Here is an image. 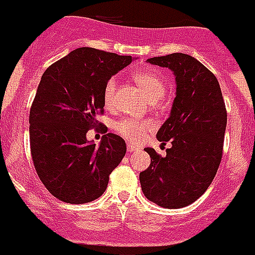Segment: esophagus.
Instances as JSON below:
<instances>
[{
  "label": "esophagus",
  "instance_id": "esophagus-1",
  "mask_svg": "<svg viewBox=\"0 0 255 255\" xmlns=\"http://www.w3.org/2000/svg\"><path fill=\"white\" fill-rule=\"evenodd\" d=\"M127 150H128V152H135V151H137L138 148L136 147V146H133V145H131V143H128V146H127Z\"/></svg>",
  "mask_w": 255,
  "mask_h": 255
}]
</instances>
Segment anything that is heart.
Returning a JSON list of instances; mask_svg holds the SVG:
<instances>
[{"label":"heart","instance_id":"b5f03b06","mask_svg":"<svg viewBox=\"0 0 255 255\" xmlns=\"http://www.w3.org/2000/svg\"><path fill=\"white\" fill-rule=\"evenodd\" d=\"M132 79L136 84L145 92L151 102H156L160 99L165 93L166 87L157 73L152 70H138L132 75ZM118 82L115 78H110L104 85L103 90V100L107 108H112L115 103V95H117ZM114 128L120 136L127 138L131 142H138L147 132L152 128V123L150 120H133V119H123L114 124Z\"/></svg>","mask_w":255,"mask_h":255}]
</instances>
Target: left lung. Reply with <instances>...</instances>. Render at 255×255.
Instances as JSON below:
<instances>
[{
	"label": "left lung",
	"mask_w": 255,
	"mask_h": 255,
	"mask_svg": "<svg viewBox=\"0 0 255 255\" xmlns=\"http://www.w3.org/2000/svg\"><path fill=\"white\" fill-rule=\"evenodd\" d=\"M168 68L176 77V98L170 118L157 131L158 141L171 147L166 156L146 147L151 163L140 172L145 197L163 208L186 207L212 183L223 155L227 110L221 87L210 69L196 58L172 53L147 59Z\"/></svg>",
	"instance_id": "8db88e82"
}]
</instances>
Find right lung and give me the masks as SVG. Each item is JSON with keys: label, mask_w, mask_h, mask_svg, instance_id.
<instances>
[{"label": "right lung", "mask_w": 255, "mask_h": 255, "mask_svg": "<svg viewBox=\"0 0 255 255\" xmlns=\"http://www.w3.org/2000/svg\"><path fill=\"white\" fill-rule=\"evenodd\" d=\"M131 62V55L82 47L43 73L29 110V142L37 175L58 200L99 198L125 156L124 138L107 133L97 115L104 113L105 83ZM90 128L106 133L99 146L86 140Z\"/></svg>", "instance_id": "add662e5"}]
</instances>
